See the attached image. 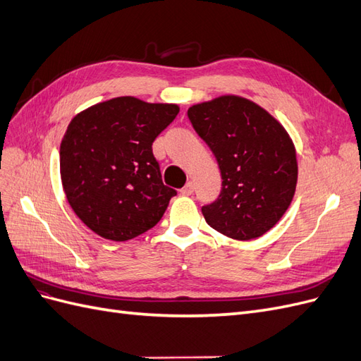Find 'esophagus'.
I'll list each match as a JSON object with an SVG mask.
<instances>
[{
  "instance_id": "34e87169",
  "label": "esophagus",
  "mask_w": 361,
  "mask_h": 361,
  "mask_svg": "<svg viewBox=\"0 0 361 361\" xmlns=\"http://www.w3.org/2000/svg\"><path fill=\"white\" fill-rule=\"evenodd\" d=\"M192 191H194V185H192V182H188V183L185 185V187L180 190V194H182V195H191Z\"/></svg>"
}]
</instances>
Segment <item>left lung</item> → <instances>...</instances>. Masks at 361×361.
Listing matches in <instances>:
<instances>
[{
    "mask_svg": "<svg viewBox=\"0 0 361 361\" xmlns=\"http://www.w3.org/2000/svg\"><path fill=\"white\" fill-rule=\"evenodd\" d=\"M188 118L212 150L223 179L216 200L202 207L206 223L239 241L267 233L297 187V155L285 128L239 96L192 105Z\"/></svg>",
    "mask_w": 361,
    "mask_h": 361,
    "instance_id": "8db88e82",
    "label": "left lung"
}]
</instances>
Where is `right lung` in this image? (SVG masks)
I'll return each mask as SVG.
<instances>
[{
	"instance_id": "obj_1",
	"label": "right lung",
	"mask_w": 361,
	"mask_h": 361,
	"mask_svg": "<svg viewBox=\"0 0 361 361\" xmlns=\"http://www.w3.org/2000/svg\"><path fill=\"white\" fill-rule=\"evenodd\" d=\"M178 113V105L122 96L72 118L60 146L61 182L94 233L120 243L158 224L178 192L162 183L152 143Z\"/></svg>"
}]
</instances>
